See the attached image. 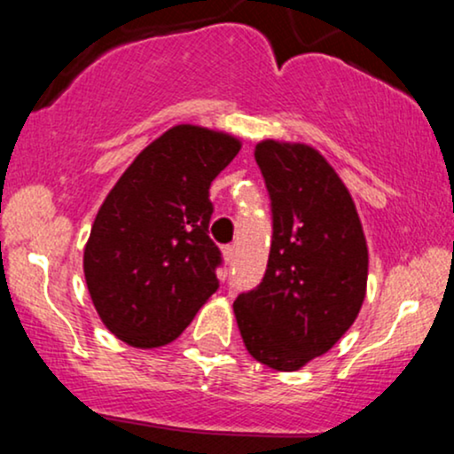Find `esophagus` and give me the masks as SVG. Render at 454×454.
<instances>
[{"instance_id": "esophagus-1", "label": "esophagus", "mask_w": 454, "mask_h": 454, "mask_svg": "<svg viewBox=\"0 0 454 454\" xmlns=\"http://www.w3.org/2000/svg\"><path fill=\"white\" fill-rule=\"evenodd\" d=\"M222 252H223V260H226L228 264H231L234 256H237V247H234V245H223Z\"/></svg>"}]
</instances>
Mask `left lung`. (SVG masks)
Listing matches in <instances>:
<instances>
[{"label":"left lung","mask_w":454,"mask_h":454,"mask_svg":"<svg viewBox=\"0 0 454 454\" xmlns=\"http://www.w3.org/2000/svg\"><path fill=\"white\" fill-rule=\"evenodd\" d=\"M254 158L269 190L273 239L262 281L232 307L247 352L294 372L356 320L367 243L350 192L316 149L262 140Z\"/></svg>","instance_id":"8db88e82"}]
</instances>
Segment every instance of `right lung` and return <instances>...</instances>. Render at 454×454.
Listing matches in <instances>:
<instances>
[{"instance_id":"add662e5","label":"right lung","mask_w":454,"mask_h":454,"mask_svg":"<svg viewBox=\"0 0 454 454\" xmlns=\"http://www.w3.org/2000/svg\"><path fill=\"white\" fill-rule=\"evenodd\" d=\"M239 149L228 134L175 126L140 151L106 196L82 269L98 314L121 341L166 346L220 288L209 187Z\"/></svg>"}]
</instances>
